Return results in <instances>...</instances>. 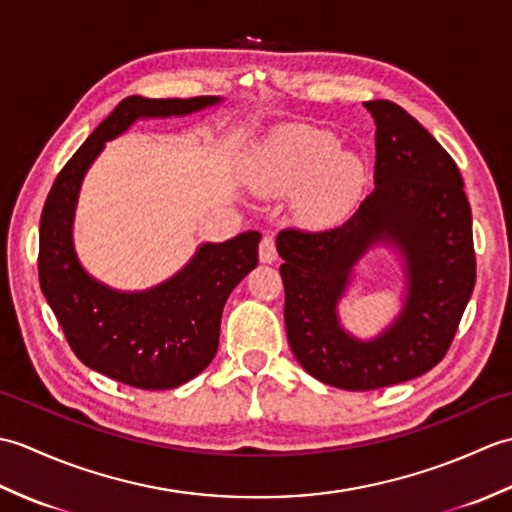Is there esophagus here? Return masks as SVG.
Instances as JSON below:
<instances>
[{"instance_id": "1", "label": "esophagus", "mask_w": 512, "mask_h": 512, "mask_svg": "<svg viewBox=\"0 0 512 512\" xmlns=\"http://www.w3.org/2000/svg\"><path fill=\"white\" fill-rule=\"evenodd\" d=\"M259 259H262L264 264H273L277 259V244H275V237L266 233L262 237V242H259Z\"/></svg>"}]
</instances>
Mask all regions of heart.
I'll return each instance as SVG.
<instances>
[{"label": "heart", "mask_w": 512, "mask_h": 512, "mask_svg": "<svg viewBox=\"0 0 512 512\" xmlns=\"http://www.w3.org/2000/svg\"><path fill=\"white\" fill-rule=\"evenodd\" d=\"M363 182V165L336 138L308 125L281 127L266 140L253 169V184L268 193L303 191V211L334 220L352 202Z\"/></svg>", "instance_id": "heart-1"}]
</instances>
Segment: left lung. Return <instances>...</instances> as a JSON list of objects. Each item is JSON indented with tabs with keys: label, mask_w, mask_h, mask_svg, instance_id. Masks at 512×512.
<instances>
[{
	"label": "left lung",
	"mask_w": 512,
	"mask_h": 512,
	"mask_svg": "<svg viewBox=\"0 0 512 512\" xmlns=\"http://www.w3.org/2000/svg\"><path fill=\"white\" fill-rule=\"evenodd\" d=\"M365 107L376 121L374 191L339 226L277 235L292 354L310 376L347 391L398 385L436 367L475 288L471 204L455 160L400 105ZM376 241L401 248L410 290L399 321L363 344L342 332L335 303Z\"/></svg>",
	"instance_id": "8db88e82"
}]
</instances>
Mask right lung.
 <instances>
[{
  "label": "right lung",
  "mask_w": 512,
  "mask_h": 512,
  "mask_svg": "<svg viewBox=\"0 0 512 512\" xmlns=\"http://www.w3.org/2000/svg\"><path fill=\"white\" fill-rule=\"evenodd\" d=\"M220 99L127 96L65 162L43 204L39 284L79 361L138 389H173L213 361L231 290L257 266V231L204 244L176 277L147 292H116L81 268L72 248V217L81 180L105 140L140 116H182Z\"/></svg>",
  "instance_id": "add662e5"
}]
</instances>
